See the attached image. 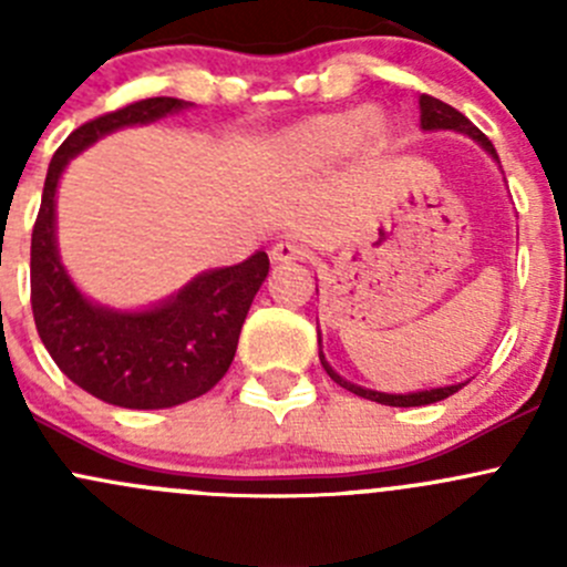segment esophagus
Listing matches in <instances>:
<instances>
[{
    "instance_id": "obj_1",
    "label": "esophagus",
    "mask_w": 567,
    "mask_h": 567,
    "mask_svg": "<svg viewBox=\"0 0 567 567\" xmlns=\"http://www.w3.org/2000/svg\"><path fill=\"white\" fill-rule=\"evenodd\" d=\"M301 257H305V247L299 241H293V238H285V241H277L271 247L274 262H293L301 260Z\"/></svg>"
}]
</instances>
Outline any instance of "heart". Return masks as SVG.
<instances>
[{"mask_svg":"<svg viewBox=\"0 0 567 567\" xmlns=\"http://www.w3.org/2000/svg\"><path fill=\"white\" fill-rule=\"evenodd\" d=\"M386 123L375 112H337L307 120L282 134L274 145V164L282 173H310L334 164L353 145H375L384 140Z\"/></svg>","mask_w":567,"mask_h":567,"instance_id":"heart-1","label":"heart"}]
</instances>
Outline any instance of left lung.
<instances>
[{
    "instance_id": "1",
    "label": "left lung",
    "mask_w": 567,
    "mask_h": 567,
    "mask_svg": "<svg viewBox=\"0 0 567 567\" xmlns=\"http://www.w3.org/2000/svg\"><path fill=\"white\" fill-rule=\"evenodd\" d=\"M420 125H422V131H455V134L472 136V140L477 142V145L483 147V151L488 153L491 158H494V162H499V156H496V151H494V145H491L488 136H485L483 131H480L477 125L472 123V120L463 117L458 109H453L450 104H444V101L433 99V95H420ZM318 346H320V334H318ZM320 364H323V370H326V373H329V379L334 381V384H340L342 390L359 394V398L375 400V403H381V405H398V409H411V405L439 403V400L450 398V394L458 392L461 386H466V381H463V384L436 386V390H422V392H409V394H386V392L364 390V386L351 384V381L342 379V375L334 373V370H331V364L326 362L323 351H320Z\"/></svg>"
}]
</instances>
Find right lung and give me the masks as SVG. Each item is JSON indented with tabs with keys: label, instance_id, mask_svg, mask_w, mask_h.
Returning <instances> with one entry per match:
<instances>
[{
	"label": "right lung",
	"instance_id": "right-lung-1",
	"mask_svg": "<svg viewBox=\"0 0 567 567\" xmlns=\"http://www.w3.org/2000/svg\"><path fill=\"white\" fill-rule=\"evenodd\" d=\"M192 104L145 99L79 125L54 153L32 230V316L56 368L84 392L120 409H173L214 390L230 368L251 299L268 277V255L214 268L147 310L90 301L56 251V186L68 162L101 136L145 125Z\"/></svg>",
	"mask_w": 567,
	"mask_h": 567
}]
</instances>
